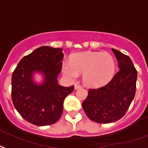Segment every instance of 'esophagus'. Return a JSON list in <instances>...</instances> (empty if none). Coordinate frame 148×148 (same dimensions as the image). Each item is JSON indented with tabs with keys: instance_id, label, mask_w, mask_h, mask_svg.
Wrapping results in <instances>:
<instances>
[{
	"instance_id": "34e87169",
	"label": "esophagus",
	"mask_w": 148,
	"mask_h": 148,
	"mask_svg": "<svg viewBox=\"0 0 148 148\" xmlns=\"http://www.w3.org/2000/svg\"><path fill=\"white\" fill-rule=\"evenodd\" d=\"M81 88H82V85H81V84H77V83H76V84H74V88L75 89Z\"/></svg>"
}]
</instances>
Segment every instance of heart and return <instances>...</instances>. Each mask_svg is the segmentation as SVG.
Wrapping results in <instances>:
<instances>
[{
  "label": "heart",
  "instance_id": "b5f03b06",
  "mask_svg": "<svg viewBox=\"0 0 148 148\" xmlns=\"http://www.w3.org/2000/svg\"><path fill=\"white\" fill-rule=\"evenodd\" d=\"M116 69L113 57L107 53H79L72 56L71 60L63 63V71L66 76L75 79L79 73H84V83L97 87L109 82Z\"/></svg>",
  "mask_w": 148,
  "mask_h": 148
}]
</instances>
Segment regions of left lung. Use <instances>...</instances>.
I'll return each mask as SVG.
<instances>
[{"label":"left lung","mask_w":148,"mask_h":148,"mask_svg":"<svg viewBox=\"0 0 148 148\" xmlns=\"http://www.w3.org/2000/svg\"><path fill=\"white\" fill-rule=\"evenodd\" d=\"M119 71L111 81L98 88H89L82 107L87 116L98 123H109L124 116L136 93L137 71L129 56L112 49Z\"/></svg>","instance_id":"obj_1"}]
</instances>
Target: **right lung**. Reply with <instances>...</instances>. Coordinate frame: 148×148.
Instances as JSON below:
<instances>
[{"instance_id":"right-lung-1","label":"right lung","mask_w":148,"mask_h":148,"mask_svg":"<svg viewBox=\"0 0 148 148\" xmlns=\"http://www.w3.org/2000/svg\"><path fill=\"white\" fill-rule=\"evenodd\" d=\"M61 48L42 47L24 56L11 77V99L14 108L26 121L36 126H48L60 119L64 101L74 86L57 83L64 54ZM35 71L44 74L43 84L37 86L31 80Z\"/></svg>"}]
</instances>
